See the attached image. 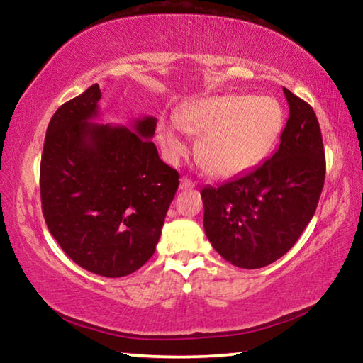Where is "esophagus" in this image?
<instances>
[{
  "label": "esophagus",
  "mask_w": 363,
  "mask_h": 363,
  "mask_svg": "<svg viewBox=\"0 0 363 363\" xmlns=\"http://www.w3.org/2000/svg\"><path fill=\"white\" fill-rule=\"evenodd\" d=\"M195 187V182H192L189 179V177H181V184H179V189L181 190H190Z\"/></svg>",
  "instance_id": "obj_1"
}]
</instances>
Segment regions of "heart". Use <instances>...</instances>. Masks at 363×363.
<instances>
[{
	"instance_id": "1",
	"label": "heart",
	"mask_w": 363,
	"mask_h": 363,
	"mask_svg": "<svg viewBox=\"0 0 363 363\" xmlns=\"http://www.w3.org/2000/svg\"><path fill=\"white\" fill-rule=\"evenodd\" d=\"M284 108L275 97L218 94L190 101L177 110L176 121L160 118L157 139L169 162L187 155L186 133L203 134L199 160L211 176H240L274 149L284 130Z\"/></svg>"
}]
</instances>
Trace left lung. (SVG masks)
Masks as SVG:
<instances>
[{
  "label": "left lung",
  "mask_w": 363,
  "mask_h": 363,
  "mask_svg": "<svg viewBox=\"0 0 363 363\" xmlns=\"http://www.w3.org/2000/svg\"><path fill=\"white\" fill-rule=\"evenodd\" d=\"M290 116L280 145L261 167L201 190L203 227L213 248L242 269L284 256L311 223L325 182L320 126L306 101L284 88Z\"/></svg>",
  "instance_id": "left-lung-1"
}]
</instances>
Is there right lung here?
Wrapping results in <instances>:
<instances>
[{"label":"right lung","mask_w":363,"mask_h":363,"mask_svg":"<svg viewBox=\"0 0 363 363\" xmlns=\"http://www.w3.org/2000/svg\"><path fill=\"white\" fill-rule=\"evenodd\" d=\"M99 84L57 108L40 167L43 216L73 262L102 277H125L155 253L179 174L152 143L157 118L99 125Z\"/></svg>","instance_id":"add662e5"}]
</instances>
